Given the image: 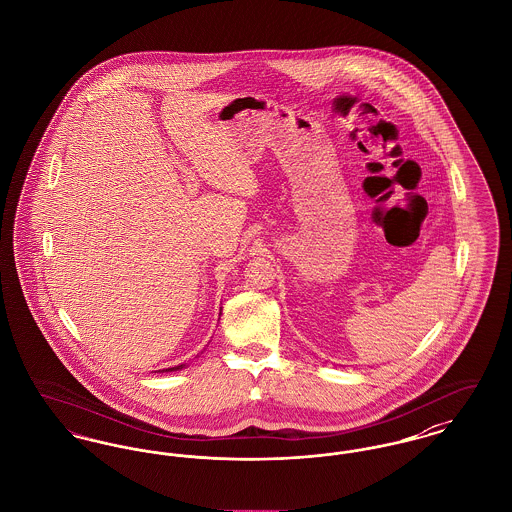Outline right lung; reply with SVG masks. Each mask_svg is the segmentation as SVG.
Returning <instances> with one entry per match:
<instances>
[{"label": "right lung", "instance_id": "1", "mask_svg": "<svg viewBox=\"0 0 512 512\" xmlns=\"http://www.w3.org/2000/svg\"><path fill=\"white\" fill-rule=\"evenodd\" d=\"M184 365H178V367H172V369H165V373H171V371H178V369H182Z\"/></svg>", "mask_w": 512, "mask_h": 512}]
</instances>
